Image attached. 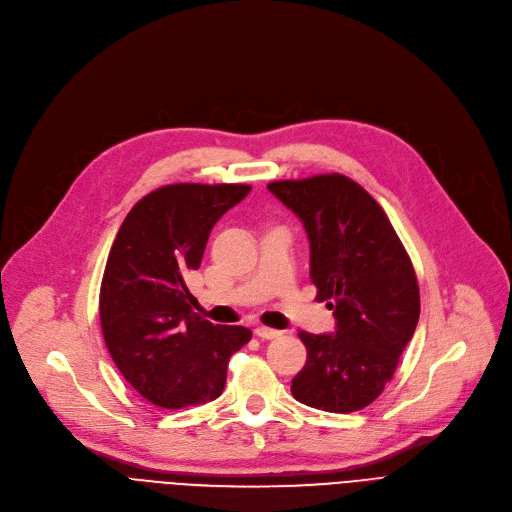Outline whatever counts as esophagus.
<instances>
[{"mask_svg": "<svg viewBox=\"0 0 512 512\" xmlns=\"http://www.w3.org/2000/svg\"><path fill=\"white\" fill-rule=\"evenodd\" d=\"M255 336L261 338V340H274V338H280L282 332L280 330H272V328H265V326H257L255 328Z\"/></svg>", "mask_w": 512, "mask_h": 512, "instance_id": "esophagus-1", "label": "esophagus"}]
</instances>
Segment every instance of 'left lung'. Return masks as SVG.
<instances>
[{"label": "left lung", "instance_id": "obj_1", "mask_svg": "<svg viewBox=\"0 0 512 512\" xmlns=\"http://www.w3.org/2000/svg\"><path fill=\"white\" fill-rule=\"evenodd\" d=\"M267 188L299 215L311 245L317 301H330L334 334L299 332L307 363L290 392L330 413L361 411L378 398L419 321V284L388 215L342 174L276 180Z\"/></svg>", "mask_w": 512, "mask_h": 512}]
</instances>
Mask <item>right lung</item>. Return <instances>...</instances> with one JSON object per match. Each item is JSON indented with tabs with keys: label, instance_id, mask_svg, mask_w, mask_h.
Instances as JSON below:
<instances>
[{
	"label": "right lung",
	"instance_id": "add662e5",
	"mask_svg": "<svg viewBox=\"0 0 512 512\" xmlns=\"http://www.w3.org/2000/svg\"><path fill=\"white\" fill-rule=\"evenodd\" d=\"M249 184L180 182L155 188L122 222L99 292L107 351L126 382L164 409L215 400L230 357L251 340L242 326L195 313L186 276L199 270L211 228Z\"/></svg>",
	"mask_w": 512,
	"mask_h": 512
}]
</instances>
